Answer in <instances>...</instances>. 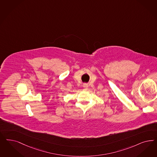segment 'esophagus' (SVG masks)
Instances as JSON below:
<instances>
[{"mask_svg": "<svg viewBox=\"0 0 157 157\" xmlns=\"http://www.w3.org/2000/svg\"><path fill=\"white\" fill-rule=\"evenodd\" d=\"M83 86H84V88L85 89H87V88H88V85L86 84H84V85H83Z\"/></svg>", "mask_w": 157, "mask_h": 157, "instance_id": "34e87169", "label": "esophagus"}]
</instances>
